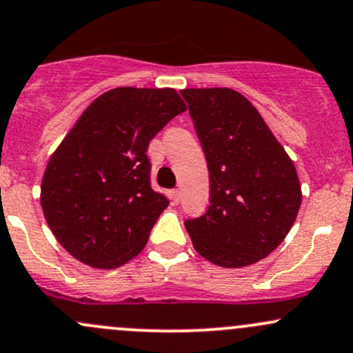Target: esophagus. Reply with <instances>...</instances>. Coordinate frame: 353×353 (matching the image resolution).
<instances>
[{"instance_id": "1", "label": "esophagus", "mask_w": 353, "mask_h": 353, "mask_svg": "<svg viewBox=\"0 0 353 353\" xmlns=\"http://www.w3.org/2000/svg\"><path fill=\"white\" fill-rule=\"evenodd\" d=\"M170 199H172L174 205H177V203L181 201V191H179V189H174V191H170Z\"/></svg>"}]
</instances>
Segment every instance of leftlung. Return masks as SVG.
I'll use <instances>...</instances> for the list:
<instances>
[{"label":"left lung","instance_id":"obj_1","mask_svg":"<svg viewBox=\"0 0 353 353\" xmlns=\"http://www.w3.org/2000/svg\"><path fill=\"white\" fill-rule=\"evenodd\" d=\"M210 170V206L188 220L192 247L211 264L239 269L279 247L301 206L298 172L257 108L230 88H189Z\"/></svg>","mask_w":353,"mask_h":353}]
</instances>
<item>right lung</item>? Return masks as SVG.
Returning a JSON list of instances; mask_svg holds the SVG:
<instances>
[{"mask_svg": "<svg viewBox=\"0 0 353 353\" xmlns=\"http://www.w3.org/2000/svg\"><path fill=\"white\" fill-rule=\"evenodd\" d=\"M183 111L172 88H114L77 118L40 186L47 225L74 259L117 269L143 250L169 205L150 188L147 147Z\"/></svg>", "mask_w": 353, "mask_h": 353, "instance_id": "right-lung-1", "label": "right lung"}]
</instances>
